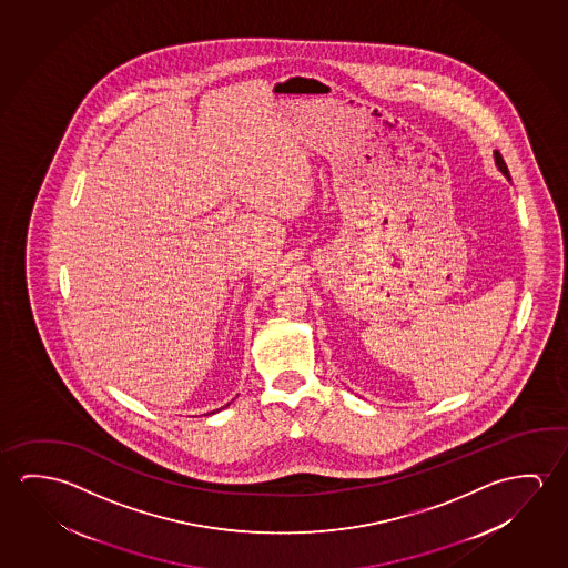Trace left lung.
I'll list each match as a JSON object with an SVG mask.
<instances>
[{
  "label": "left lung",
  "mask_w": 568,
  "mask_h": 568,
  "mask_svg": "<svg viewBox=\"0 0 568 568\" xmlns=\"http://www.w3.org/2000/svg\"><path fill=\"white\" fill-rule=\"evenodd\" d=\"M496 163L497 168L504 172V175H507L509 178V170H507V165H505L504 158H501V153L496 152Z\"/></svg>",
  "instance_id": "obj_1"
}]
</instances>
